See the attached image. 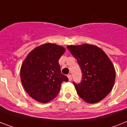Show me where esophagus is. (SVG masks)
I'll use <instances>...</instances> for the list:
<instances>
[{"instance_id": "34e87169", "label": "esophagus", "mask_w": 127, "mask_h": 127, "mask_svg": "<svg viewBox=\"0 0 127 127\" xmlns=\"http://www.w3.org/2000/svg\"><path fill=\"white\" fill-rule=\"evenodd\" d=\"M67 77H68V79H69V81H71L72 77H71V74H69V75H67Z\"/></svg>"}]
</instances>
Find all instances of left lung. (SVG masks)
<instances>
[{"label": "left lung", "mask_w": 127, "mask_h": 127, "mask_svg": "<svg viewBox=\"0 0 127 127\" xmlns=\"http://www.w3.org/2000/svg\"><path fill=\"white\" fill-rule=\"evenodd\" d=\"M77 60L83 73L80 83L73 82L79 96L94 104L104 99L113 88L115 71L113 64L101 48L91 44L67 46Z\"/></svg>", "instance_id": "obj_1"}]
</instances>
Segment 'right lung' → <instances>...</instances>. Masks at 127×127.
Listing matches in <instances>:
<instances>
[{
    "mask_svg": "<svg viewBox=\"0 0 127 127\" xmlns=\"http://www.w3.org/2000/svg\"><path fill=\"white\" fill-rule=\"evenodd\" d=\"M65 50L62 46L46 43L36 47L26 57L21 67L20 77L31 98L47 103L57 96L61 84L69 81L61 73L58 63Z\"/></svg>",
    "mask_w": 127,
    "mask_h": 127,
    "instance_id": "1",
    "label": "right lung"
}]
</instances>
